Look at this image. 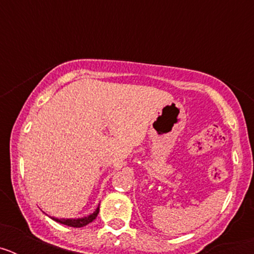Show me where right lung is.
Instances as JSON below:
<instances>
[{
	"instance_id": "add662e5",
	"label": "right lung",
	"mask_w": 254,
	"mask_h": 254,
	"mask_svg": "<svg viewBox=\"0 0 254 254\" xmlns=\"http://www.w3.org/2000/svg\"><path fill=\"white\" fill-rule=\"evenodd\" d=\"M98 214H99V206L95 208L93 214L84 217H76V219H58V217H52V219L57 221V223L64 224V225L72 226V228H82V226H86L87 224L93 223L94 220L96 219V216H98Z\"/></svg>"
}]
</instances>
